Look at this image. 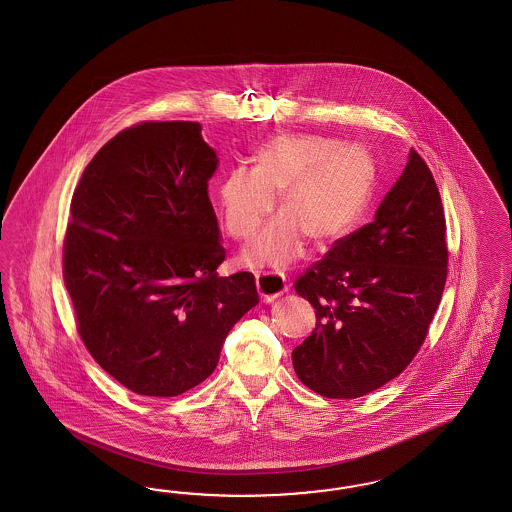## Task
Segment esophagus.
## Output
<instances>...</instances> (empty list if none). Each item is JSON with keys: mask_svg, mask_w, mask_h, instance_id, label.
Returning <instances> with one entry per match:
<instances>
[{"mask_svg": "<svg viewBox=\"0 0 512 512\" xmlns=\"http://www.w3.org/2000/svg\"><path fill=\"white\" fill-rule=\"evenodd\" d=\"M257 291H259L263 302H274L278 296L287 291V283H285V279L279 278L276 274L263 272L257 276Z\"/></svg>", "mask_w": 512, "mask_h": 512, "instance_id": "1", "label": "esophagus"}]
</instances>
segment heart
Returning a JSON list of instances; mask_svg holds the SVG:
<instances>
[{
  "instance_id": "1",
  "label": "heart",
  "mask_w": 512,
  "mask_h": 512,
  "mask_svg": "<svg viewBox=\"0 0 512 512\" xmlns=\"http://www.w3.org/2000/svg\"><path fill=\"white\" fill-rule=\"evenodd\" d=\"M373 191L375 159L364 144L283 133L257 150L255 169L227 172L219 204L227 233L248 240L279 195L281 217L257 234L244 261L283 270L302 255L306 238L325 246L353 233L372 204Z\"/></svg>"
}]
</instances>
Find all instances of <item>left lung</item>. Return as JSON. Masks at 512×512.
Wrapping results in <instances>:
<instances>
[{"label":"left lung","mask_w":512,"mask_h":512,"mask_svg":"<svg viewBox=\"0 0 512 512\" xmlns=\"http://www.w3.org/2000/svg\"><path fill=\"white\" fill-rule=\"evenodd\" d=\"M447 223L434 174L415 150L372 223L334 242L295 291L315 328L293 351L298 379L325 398H358L419 353L447 281Z\"/></svg>","instance_id":"8db88e82"}]
</instances>
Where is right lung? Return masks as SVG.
Listing matches in <instances>:
<instances>
[{
  "label": "right lung",
  "instance_id": "1",
  "mask_svg": "<svg viewBox=\"0 0 512 512\" xmlns=\"http://www.w3.org/2000/svg\"><path fill=\"white\" fill-rule=\"evenodd\" d=\"M197 122H140L93 155L71 199L63 281L93 360L140 396L169 398L216 370L229 330L259 304L225 261Z\"/></svg>",
  "mask_w": 512,
  "mask_h": 512
}]
</instances>
